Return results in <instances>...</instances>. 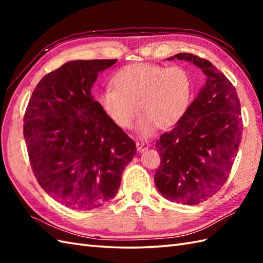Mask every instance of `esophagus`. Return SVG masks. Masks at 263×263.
Masks as SVG:
<instances>
[{
  "mask_svg": "<svg viewBox=\"0 0 263 263\" xmlns=\"http://www.w3.org/2000/svg\"><path fill=\"white\" fill-rule=\"evenodd\" d=\"M136 144H137V149H138V152H144V150L146 149H148L149 148V142L148 141H146V140H138L137 142H136Z\"/></svg>",
  "mask_w": 263,
  "mask_h": 263,
  "instance_id": "esophagus-1",
  "label": "esophagus"
}]
</instances>
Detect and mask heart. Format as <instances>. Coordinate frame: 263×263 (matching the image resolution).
<instances>
[{"instance_id":"heart-1","label":"heart","mask_w":263,"mask_h":263,"mask_svg":"<svg viewBox=\"0 0 263 263\" xmlns=\"http://www.w3.org/2000/svg\"><path fill=\"white\" fill-rule=\"evenodd\" d=\"M114 88L100 95L99 102L111 122L126 128L138 113L137 131L153 135L158 126L174 125L186 113L193 95L192 79L182 66L164 68L138 64L122 70L113 79Z\"/></svg>"}]
</instances>
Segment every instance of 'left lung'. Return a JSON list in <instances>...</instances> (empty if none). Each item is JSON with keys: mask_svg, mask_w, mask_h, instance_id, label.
Wrapping results in <instances>:
<instances>
[{"mask_svg": "<svg viewBox=\"0 0 263 263\" xmlns=\"http://www.w3.org/2000/svg\"><path fill=\"white\" fill-rule=\"evenodd\" d=\"M202 70L206 80L175 127L156 142L160 165L155 184L176 203L199 204L226 183L242 140L241 103L232 82L209 61L180 53Z\"/></svg>", "mask_w": 263, "mask_h": 263, "instance_id": "obj_1", "label": "left lung"}]
</instances>
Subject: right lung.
<instances>
[{"instance_id": "obj_1", "label": "right lung", "mask_w": 263, "mask_h": 263, "mask_svg": "<svg viewBox=\"0 0 263 263\" xmlns=\"http://www.w3.org/2000/svg\"><path fill=\"white\" fill-rule=\"evenodd\" d=\"M117 60L71 61L38 82L24 117L33 174L68 208L92 210L115 197L135 141L111 122L91 88Z\"/></svg>"}]
</instances>
